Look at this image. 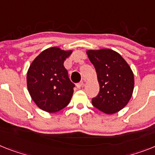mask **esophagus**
<instances>
[{"mask_svg":"<svg viewBox=\"0 0 155 155\" xmlns=\"http://www.w3.org/2000/svg\"><path fill=\"white\" fill-rule=\"evenodd\" d=\"M84 86V82H80V83H78L77 84H76V87H77V88H81L82 87Z\"/></svg>","mask_w":155,"mask_h":155,"instance_id":"esophagus-1","label":"esophagus"}]
</instances>
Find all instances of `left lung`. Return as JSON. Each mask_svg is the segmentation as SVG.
Instances as JSON below:
<instances>
[{
    "instance_id": "left-lung-1",
    "label": "left lung",
    "mask_w": 155,
    "mask_h": 155,
    "mask_svg": "<svg viewBox=\"0 0 155 155\" xmlns=\"http://www.w3.org/2000/svg\"><path fill=\"white\" fill-rule=\"evenodd\" d=\"M87 54L97 73L99 93L92 105L105 114H113L128 103L134 89V75L125 60L114 50H87Z\"/></svg>"
}]
</instances>
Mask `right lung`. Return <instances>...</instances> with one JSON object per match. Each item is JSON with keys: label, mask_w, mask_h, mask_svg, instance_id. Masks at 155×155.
<instances>
[{"label": "right lung", "mask_w": 155, "mask_h": 155, "mask_svg": "<svg viewBox=\"0 0 155 155\" xmlns=\"http://www.w3.org/2000/svg\"><path fill=\"white\" fill-rule=\"evenodd\" d=\"M72 50L51 47L34 60L27 74L30 95L41 110L56 113L68 105L75 84L68 78L64 62Z\"/></svg>", "instance_id": "add662e5"}]
</instances>
